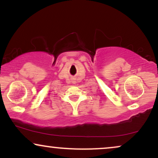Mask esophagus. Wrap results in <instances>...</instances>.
I'll use <instances>...</instances> for the list:
<instances>
[{"instance_id": "1", "label": "esophagus", "mask_w": 158, "mask_h": 158, "mask_svg": "<svg viewBox=\"0 0 158 158\" xmlns=\"http://www.w3.org/2000/svg\"><path fill=\"white\" fill-rule=\"evenodd\" d=\"M72 82H73V83H75V82H76L75 79H74V78H73V79H72Z\"/></svg>"}]
</instances>
